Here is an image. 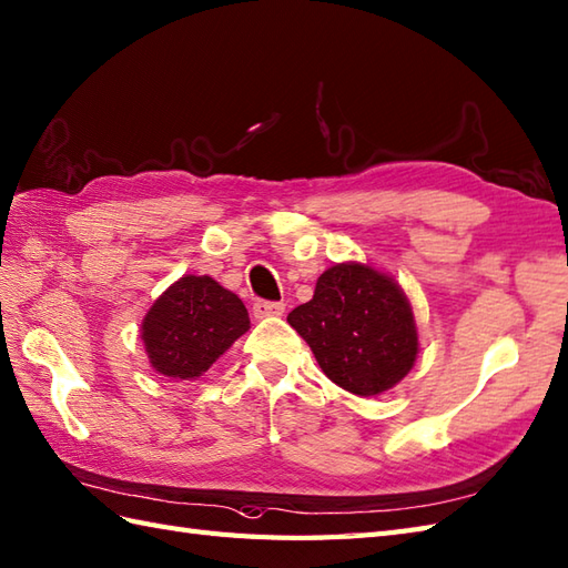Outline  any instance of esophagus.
Wrapping results in <instances>:
<instances>
[{
	"label": "esophagus",
	"instance_id": "obj_1",
	"mask_svg": "<svg viewBox=\"0 0 568 568\" xmlns=\"http://www.w3.org/2000/svg\"><path fill=\"white\" fill-rule=\"evenodd\" d=\"M285 312L283 302H271V300H256L254 302V316L263 320V316H281Z\"/></svg>",
	"mask_w": 568,
	"mask_h": 568
}]
</instances>
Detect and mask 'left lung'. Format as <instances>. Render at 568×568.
<instances>
[{
  "label": "left lung",
  "mask_w": 568,
  "mask_h": 568,
  "mask_svg": "<svg viewBox=\"0 0 568 568\" xmlns=\"http://www.w3.org/2000/svg\"><path fill=\"white\" fill-rule=\"evenodd\" d=\"M287 322L307 341L324 375L358 397L397 385L418 353L402 287L361 263L324 271L314 297L290 312Z\"/></svg>",
  "instance_id": "8db88e82"
}]
</instances>
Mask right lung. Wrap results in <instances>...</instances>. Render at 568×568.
Listing matches in <instances>:
<instances>
[{
  "label": "right lung",
  "instance_id": "1",
  "mask_svg": "<svg viewBox=\"0 0 568 568\" xmlns=\"http://www.w3.org/2000/svg\"><path fill=\"white\" fill-rule=\"evenodd\" d=\"M246 328L248 312L240 297L210 275H183L144 316L142 341L156 373L193 379Z\"/></svg>",
  "mask_w": 568,
  "mask_h": 568
}]
</instances>
